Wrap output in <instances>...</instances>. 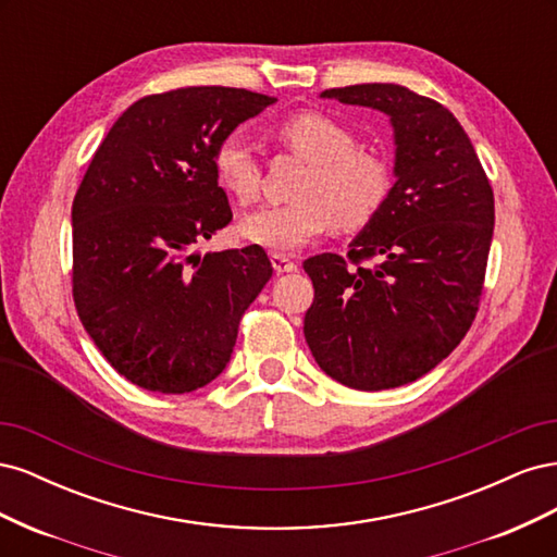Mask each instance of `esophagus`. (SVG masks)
Instances as JSON below:
<instances>
[{
    "label": "esophagus",
    "instance_id": "esophagus-1",
    "mask_svg": "<svg viewBox=\"0 0 557 557\" xmlns=\"http://www.w3.org/2000/svg\"><path fill=\"white\" fill-rule=\"evenodd\" d=\"M272 267H274L276 274L297 272V262L290 260L288 256H283V252H274V256H272Z\"/></svg>",
    "mask_w": 557,
    "mask_h": 557
}]
</instances>
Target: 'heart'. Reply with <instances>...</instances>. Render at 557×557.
Instances as JSON below:
<instances>
[{"label":"heart","instance_id":"b5f03b06","mask_svg":"<svg viewBox=\"0 0 557 557\" xmlns=\"http://www.w3.org/2000/svg\"><path fill=\"white\" fill-rule=\"evenodd\" d=\"M276 139L307 162L293 197L283 207H262L242 218V237L269 250H297L330 227L356 232L383 209L393 188L387 162L358 146L356 134L327 113L301 111L276 127ZM218 183L242 205L260 193V162L239 134H230L213 153Z\"/></svg>","mask_w":557,"mask_h":557}]
</instances>
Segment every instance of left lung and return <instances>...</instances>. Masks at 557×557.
<instances>
[{"label": "left lung", "mask_w": 557, "mask_h": 557, "mask_svg": "<svg viewBox=\"0 0 557 557\" xmlns=\"http://www.w3.org/2000/svg\"><path fill=\"white\" fill-rule=\"evenodd\" d=\"M320 97L391 117L395 185L348 256L305 260L313 305L305 336L318 367L356 391H387L428 374L462 342L479 311L495 197L467 132L446 107L362 83ZM379 255L382 264L361 262Z\"/></svg>", "instance_id": "8db88e82"}]
</instances>
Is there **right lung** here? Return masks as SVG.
<instances>
[{"mask_svg": "<svg viewBox=\"0 0 557 557\" xmlns=\"http://www.w3.org/2000/svg\"><path fill=\"white\" fill-rule=\"evenodd\" d=\"M274 97L195 86L134 102L109 129L72 207L74 305L117 374L164 395L227 367L244 311L272 278L262 246L199 256L232 221L218 144Z\"/></svg>", "mask_w": 557, "mask_h": 557, "instance_id": "add662e5", "label": "right lung"}]
</instances>
